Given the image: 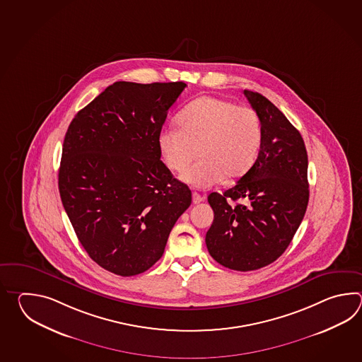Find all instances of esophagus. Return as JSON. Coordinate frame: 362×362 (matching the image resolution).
<instances>
[{"mask_svg": "<svg viewBox=\"0 0 362 362\" xmlns=\"http://www.w3.org/2000/svg\"><path fill=\"white\" fill-rule=\"evenodd\" d=\"M202 200H203V197H202L200 194H198V192H192V203H194V204H198Z\"/></svg>", "mask_w": 362, "mask_h": 362, "instance_id": "esophagus-1", "label": "esophagus"}]
</instances>
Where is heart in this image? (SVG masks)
Returning a JSON list of instances; mask_svg holds the SVG:
<instances>
[{
  "label": "heart",
  "mask_w": 362,
  "mask_h": 362,
  "mask_svg": "<svg viewBox=\"0 0 362 362\" xmlns=\"http://www.w3.org/2000/svg\"><path fill=\"white\" fill-rule=\"evenodd\" d=\"M178 128L158 133L156 145L164 165L194 187H209L246 175L260 154L262 125L252 108L203 95L187 103L177 116Z\"/></svg>",
  "instance_id": "heart-1"
}]
</instances>
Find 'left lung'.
Instances as JSON below:
<instances>
[{"label":"left lung","mask_w":362,"mask_h":362,"mask_svg":"<svg viewBox=\"0 0 362 362\" xmlns=\"http://www.w3.org/2000/svg\"><path fill=\"white\" fill-rule=\"evenodd\" d=\"M245 95L262 120L260 154L235 186L211 192L208 252L225 268L248 272L276 262L291 243L309 200L308 155L299 131L260 93ZM229 199L245 204L233 206Z\"/></svg>","instance_id":"1"}]
</instances>
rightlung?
Returning a JSON list of instances; mask_svg holds the SVG:
<instances>
[{
  "label": "right lung",
  "instance_id": "1",
  "mask_svg": "<svg viewBox=\"0 0 362 362\" xmlns=\"http://www.w3.org/2000/svg\"><path fill=\"white\" fill-rule=\"evenodd\" d=\"M186 84L116 81L77 112L62 148L58 186L77 238L103 269L131 277L163 256L192 204L156 145Z\"/></svg>",
  "mask_w": 362,
  "mask_h": 362
}]
</instances>
